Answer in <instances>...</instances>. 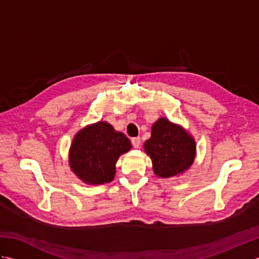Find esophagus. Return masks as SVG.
Returning a JSON list of instances; mask_svg holds the SVG:
<instances>
[{"label":"esophagus","mask_w":259,"mask_h":259,"mask_svg":"<svg viewBox=\"0 0 259 259\" xmlns=\"http://www.w3.org/2000/svg\"><path fill=\"white\" fill-rule=\"evenodd\" d=\"M140 144H141V140H140L139 137H136V138L131 139V145H133L134 148H139Z\"/></svg>","instance_id":"34e87169"}]
</instances>
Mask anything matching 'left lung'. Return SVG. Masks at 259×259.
Segmentation results:
<instances>
[{"mask_svg": "<svg viewBox=\"0 0 259 259\" xmlns=\"http://www.w3.org/2000/svg\"><path fill=\"white\" fill-rule=\"evenodd\" d=\"M145 151L151 158L153 172L158 177L169 178L191 166L196 145L184 129L161 118L152 125L151 138L145 142Z\"/></svg>", "mask_w": 259, "mask_h": 259, "instance_id": "8db88e82", "label": "left lung"}]
</instances>
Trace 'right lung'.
Listing matches in <instances>:
<instances>
[{
  "instance_id": "obj_1",
  "label": "right lung",
  "mask_w": 259,
  "mask_h": 259,
  "mask_svg": "<svg viewBox=\"0 0 259 259\" xmlns=\"http://www.w3.org/2000/svg\"><path fill=\"white\" fill-rule=\"evenodd\" d=\"M130 148V141L123 134L115 133L107 122H98L74 137L70 149V167L87 184L110 183L119 156Z\"/></svg>"
}]
</instances>
